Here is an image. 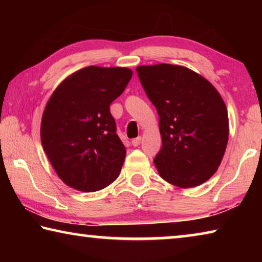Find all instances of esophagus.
Wrapping results in <instances>:
<instances>
[{"label": "esophagus", "mask_w": 262, "mask_h": 262, "mask_svg": "<svg viewBox=\"0 0 262 262\" xmlns=\"http://www.w3.org/2000/svg\"><path fill=\"white\" fill-rule=\"evenodd\" d=\"M140 144H141V136L132 140V145H133V147H139Z\"/></svg>", "instance_id": "obj_1"}]
</instances>
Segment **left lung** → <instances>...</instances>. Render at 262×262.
<instances>
[{"instance_id": "left-lung-1", "label": "left lung", "mask_w": 262, "mask_h": 262, "mask_svg": "<svg viewBox=\"0 0 262 262\" xmlns=\"http://www.w3.org/2000/svg\"><path fill=\"white\" fill-rule=\"evenodd\" d=\"M136 72L159 115L163 145L154 159L159 176L181 188L203 184L228 144L223 99L206 78L181 66H140Z\"/></svg>"}]
</instances>
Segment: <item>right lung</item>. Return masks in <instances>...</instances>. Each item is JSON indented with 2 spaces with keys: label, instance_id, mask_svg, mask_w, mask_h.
Here are the masks:
<instances>
[{
  "label": "right lung",
  "instance_id": "right-lung-1",
  "mask_svg": "<svg viewBox=\"0 0 262 262\" xmlns=\"http://www.w3.org/2000/svg\"><path fill=\"white\" fill-rule=\"evenodd\" d=\"M128 68L90 66L70 75L43 111L42 148L60 179L81 192H96L120 174L126 148L110 105L125 90Z\"/></svg>",
  "mask_w": 262,
  "mask_h": 262
}]
</instances>
